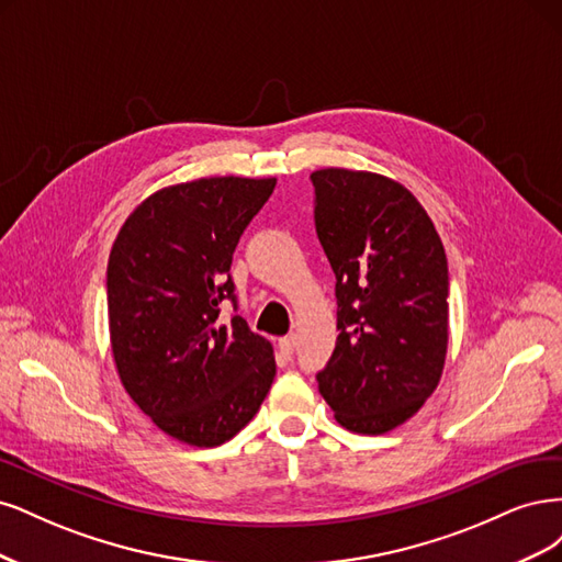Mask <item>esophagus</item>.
Wrapping results in <instances>:
<instances>
[{"instance_id": "1", "label": "esophagus", "mask_w": 562, "mask_h": 562, "mask_svg": "<svg viewBox=\"0 0 562 562\" xmlns=\"http://www.w3.org/2000/svg\"><path fill=\"white\" fill-rule=\"evenodd\" d=\"M280 352L284 355V357H292L294 355V348H296V336L292 334V336H284V338H280Z\"/></svg>"}]
</instances>
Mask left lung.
<instances>
[{
  "label": "left lung",
  "mask_w": 562,
  "mask_h": 562,
  "mask_svg": "<svg viewBox=\"0 0 562 562\" xmlns=\"http://www.w3.org/2000/svg\"><path fill=\"white\" fill-rule=\"evenodd\" d=\"M315 228L334 273L338 340L317 373L340 427L385 434L437 390L448 352V261L425 207L392 177L322 168Z\"/></svg>",
  "instance_id": "obj_1"
}]
</instances>
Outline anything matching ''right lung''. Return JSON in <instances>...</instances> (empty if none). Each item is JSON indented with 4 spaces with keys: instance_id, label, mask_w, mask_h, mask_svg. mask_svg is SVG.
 Instances as JSON below:
<instances>
[{
    "instance_id": "right-lung-1",
    "label": "right lung",
    "mask_w": 562,
    "mask_h": 562,
    "mask_svg": "<svg viewBox=\"0 0 562 562\" xmlns=\"http://www.w3.org/2000/svg\"><path fill=\"white\" fill-rule=\"evenodd\" d=\"M276 177H201L154 191L123 222L106 263L121 383L168 437L214 448L255 418L276 378L270 340L235 315V245Z\"/></svg>"
}]
</instances>
